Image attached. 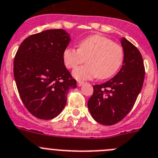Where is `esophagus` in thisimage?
<instances>
[{
  "label": "esophagus",
  "instance_id": "esophagus-1",
  "mask_svg": "<svg viewBox=\"0 0 158 158\" xmlns=\"http://www.w3.org/2000/svg\"><path fill=\"white\" fill-rule=\"evenodd\" d=\"M83 84H84V82H82V81H78V83H77V85L79 86V87H81V86H83Z\"/></svg>",
  "mask_w": 158,
  "mask_h": 158
}]
</instances>
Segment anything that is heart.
I'll return each instance as SVG.
<instances>
[{
  "mask_svg": "<svg viewBox=\"0 0 158 158\" xmlns=\"http://www.w3.org/2000/svg\"><path fill=\"white\" fill-rule=\"evenodd\" d=\"M124 57V49L120 45L98 34L83 39L79 49L67 47L63 53V63L68 69L75 68L87 59V64L73 71V76L78 80L96 77L99 79H109L121 67Z\"/></svg>",
  "mask_w": 158,
  "mask_h": 158,
  "instance_id": "1",
  "label": "heart"
}]
</instances>
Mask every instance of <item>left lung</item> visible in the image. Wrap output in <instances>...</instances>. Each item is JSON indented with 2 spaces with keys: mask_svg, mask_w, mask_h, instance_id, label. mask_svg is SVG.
I'll list each match as a JSON object with an SVG mask.
<instances>
[{
  "mask_svg": "<svg viewBox=\"0 0 158 158\" xmlns=\"http://www.w3.org/2000/svg\"><path fill=\"white\" fill-rule=\"evenodd\" d=\"M124 49L123 65L119 72L106 83L93 86L87 107L95 121L112 125L131 111L141 91L144 79V62L138 49L125 38L120 39Z\"/></svg>",
  "mask_w": 158,
  "mask_h": 158,
  "instance_id": "obj_1",
  "label": "left lung"
}]
</instances>
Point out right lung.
<instances>
[{"mask_svg":"<svg viewBox=\"0 0 158 158\" xmlns=\"http://www.w3.org/2000/svg\"><path fill=\"white\" fill-rule=\"evenodd\" d=\"M70 41L64 30H45L26 38L17 51L16 85L24 105L38 119L59 116L67 104L69 89L77 87L63 59Z\"/></svg>","mask_w":158,"mask_h":158,"instance_id":"1","label":"right lung"}]
</instances>
